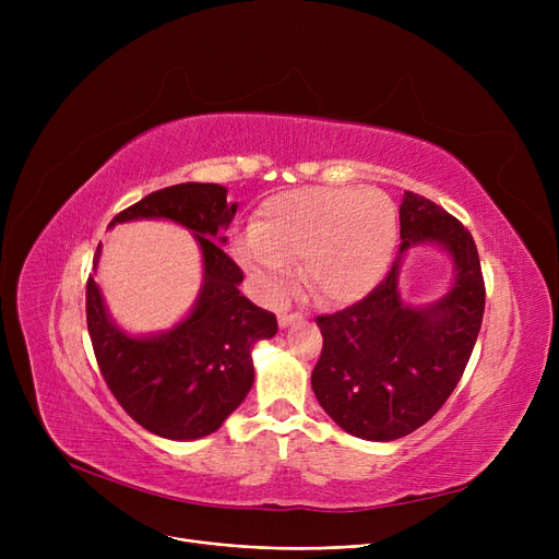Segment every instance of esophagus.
Segmentation results:
<instances>
[{
  "label": "esophagus",
  "mask_w": 559,
  "mask_h": 559,
  "mask_svg": "<svg viewBox=\"0 0 559 559\" xmlns=\"http://www.w3.org/2000/svg\"><path fill=\"white\" fill-rule=\"evenodd\" d=\"M301 319H304L301 312H281L278 314V324L285 329L289 324H297V321H301Z\"/></svg>",
  "instance_id": "obj_1"
}]
</instances>
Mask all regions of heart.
<instances>
[{"label": "heart", "mask_w": 559, "mask_h": 559, "mask_svg": "<svg viewBox=\"0 0 559 559\" xmlns=\"http://www.w3.org/2000/svg\"><path fill=\"white\" fill-rule=\"evenodd\" d=\"M399 238L396 205L378 190L301 188L264 199L235 258L267 299L301 278L324 304H354L385 276Z\"/></svg>", "instance_id": "1"}]
</instances>
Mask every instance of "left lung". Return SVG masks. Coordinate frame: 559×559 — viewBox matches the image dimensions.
<instances>
[{"label":"left lung","instance_id":"obj_1","mask_svg":"<svg viewBox=\"0 0 559 559\" xmlns=\"http://www.w3.org/2000/svg\"><path fill=\"white\" fill-rule=\"evenodd\" d=\"M401 247L390 274L346 310L317 317L324 335L312 390L329 417L371 442L405 437L447 403L472 358L485 312V281L476 242L435 201L405 192ZM432 241L453 258L448 295L427 307L402 304L400 260L407 248Z\"/></svg>","mask_w":559,"mask_h":559}]
</instances>
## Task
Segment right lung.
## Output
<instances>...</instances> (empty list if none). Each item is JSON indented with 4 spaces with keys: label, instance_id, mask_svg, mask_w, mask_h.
Returning <instances> with one entry per match:
<instances>
[{
    "label": "right lung",
    "instance_id": "1",
    "mask_svg": "<svg viewBox=\"0 0 559 559\" xmlns=\"http://www.w3.org/2000/svg\"><path fill=\"white\" fill-rule=\"evenodd\" d=\"M235 211L238 203H226V188L217 183H179L146 194L112 217L110 226L169 219L194 233L203 285L192 312L171 331L127 335L108 317L95 278H87V333L108 390L133 421L176 442L205 437L224 424L253 385L251 346L278 331L270 310L240 295L245 274L217 245L226 242L219 233ZM99 253L102 242L95 270Z\"/></svg>",
    "mask_w": 559,
    "mask_h": 559
}]
</instances>
